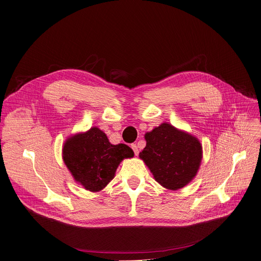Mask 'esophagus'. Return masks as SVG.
<instances>
[{"mask_svg":"<svg viewBox=\"0 0 261 261\" xmlns=\"http://www.w3.org/2000/svg\"><path fill=\"white\" fill-rule=\"evenodd\" d=\"M131 148H132V150H133V152H134V154L137 156L138 155V153H139V151H138V148H137V146L136 145H131Z\"/></svg>","mask_w":261,"mask_h":261,"instance_id":"esophagus-1","label":"esophagus"}]
</instances>
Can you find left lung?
I'll return each mask as SVG.
<instances>
[{
	"label": "left lung",
	"instance_id": "obj_1",
	"mask_svg": "<svg viewBox=\"0 0 261 261\" xmlns=\"http://www.w3.org/2000/svg\"><path fill=\"white\" fill-rule=\"evenodd\" d=\"M146 148L139 153L163 187L177 191L197 175L202 160V146L197 137L162 123L145 134Z\"/></svg>",
	"mask_w": 261,
	"mask_h": 261
}]
</instances>
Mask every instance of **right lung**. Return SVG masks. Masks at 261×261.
I'll list each match as a JSON object with an SVG mask.
<instances>
[{
    "mask_svg": "<svg viewBox=\"0 0 261 261\" xmlns=\"http://www.w3.org/2000/svg\"><path fill=\"white\" fill-rule=\"evenodd\" d=\"M133 156L130 147L110 144L97 127L69 136L62 149L63 161L75 181L92 193L102 191L114 178L118 164Z\"/></svg>",
    "mask_w": 261,
    "mask_h": 261,
    "instance_id": "right-lung-1",
    "label": "right lung"
}]
</instances>
